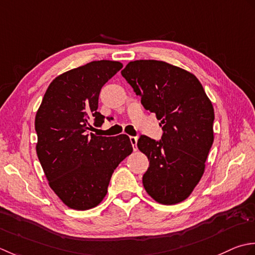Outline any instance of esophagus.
I'll use <instances>...</instances> for the list:
<instances>
[{
	"label": "esophagus",
	"instance_id": "esophagus-1",
	"mask_svg": "<svg viewBox=\"0 0 255 255\" xmlns=\"http://www.w3.org/2000/svg\"><path fill=\"white\" fill-rule=\"evenodd\" d=\"M129 141H131L133 149H134V150H137V137L129 136Z\"/></svg>",
	"mask_w": 255,
	"mask_h": 255
}]
</instances>
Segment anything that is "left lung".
Instances as JSON below:
<instances>
[{"mask_svg": "<svg viewBox=\"0 0 255 255\" xmlns=\"http://www.w3.org/2000/svg\"><path fill=\"white\" fill-rule=\"evenodd\" d=\"M121 74L164 131L160 142L145 135L137 141L149 162L144 188L159 204H179L200 181L214 143L210 99L194 74L165 61H129Z\"/></svg>", "mask_w": 255, "mask_h": 255, "instance_id": "1", "label": "left lung"}]
</instances>
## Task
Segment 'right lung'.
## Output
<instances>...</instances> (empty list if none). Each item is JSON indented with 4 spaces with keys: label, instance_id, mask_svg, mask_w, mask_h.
<instances>
[{
    "label": "right lung",
    "instance_id": "1",
    "mask_svg": "<svg viewBox=\"0 0 255 255\" xmlns=\"http://www.w3.org/2000/svg\"><path fill=\"white\" fill-rule=\"evenodd\" d=\"M123 67L97 60L64 72L50 82L36 112V153L48 185L75 210L97 207L108 193L111 176L133 152L128 135L89 133L101 126L98 110L101 88Z\"/></svg>",
    "mask_w": 255,
    "mask_h": 255
}]
</instances>
